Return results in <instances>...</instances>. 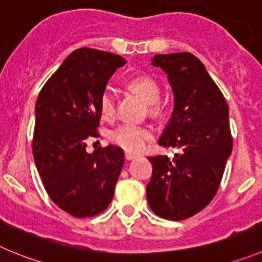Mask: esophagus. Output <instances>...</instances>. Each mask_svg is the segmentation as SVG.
<instances>
[{"mask_svg":"<svg viewBox=\"0 0 262 262\" xmlns=\"http://www.w3.org/2000/svg\"><path fill=\"white\" fill-rule=\"evenodd\" d=\"M125 160H132V159H134V158H137V155L136 154H132V152H125Z\"/></svg>","mask_w":262,"mask_h":262,"instance_id":"34e87169","label":"esophagus"}]
</instances>
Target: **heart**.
Here are the masks:
<instances>
[{"label":"heart","mask_w":262,"mask_h":262,"mask_svg":"<svg viewBox=\"0 0 262 262\" xmlns=\"http://www.w3.org/2000/svg\"><path fill=\"white\" fill-rule=\"evenodd\" d=\"M129 89L142 98L147 104H150L148 111L152 115H158L160 112V89L159 85L152 77L146 75L137 76L129 81ZM116 102H115L114 93L110 89H106L99 98V111L103 119L108 120L115 115ZM111 143L117 147L123 148L128 152H139L146 147L148 141L152 139V132L143 125L137 124H123L110 133L108 136Z\"/></svg>","instance_id":"obj_1"}]
</instances>
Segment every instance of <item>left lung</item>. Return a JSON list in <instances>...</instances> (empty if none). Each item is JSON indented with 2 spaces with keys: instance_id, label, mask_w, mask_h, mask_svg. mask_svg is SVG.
Returning a JSON list of instances; mask_svg holds the SVG:
<instances>
[{
  "instance_id": "8db88e82",
  "label": "left lung",
  "mask_w": 262,
  "mask_h": 262,
  "mask_svg": "<svg viewBox=\"0 0 262 262\" xmlns=\"http://www.w3.org/2000/svg\"><path fill=\"white\" fill-rule=\"evenodd\" d=\"M152 66L168 75L174 94L172 117L159 139L181 152L150 156L152 176L146 187L155 214L180 221L211 203L233 150L229 106L204 64L191 53L158 54Z\"/></svg>"
}]
</instances>
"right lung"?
<instances>
[{
  "label": "right lung",
  "mask_w": 262,
  "mask_h": 262,
  "mask_svg": "<svg viewBox=\"0 0 262 262\" xmlns=\"http://www.w3.org/2000/svg\"><path fill=\"white\" fill-rule=\"evenodd\" d=\"M125 63L117 54L77 49L38 94L33 159L50 199L73 217L99 214L114 198L123 150L110 145L88 154L86 139L98 137L99 98Z\"/></svg>",
  "instance_id": "1"
}]
</instances>
